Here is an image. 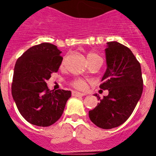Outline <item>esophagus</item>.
Here are the masks:
<instances>
[{"label": "esophagus", "instance_id": "1", "mask_svg": "<svg viewBox=\"0 0 156 156\" xmlns=\"http://www.w3.org/2000/svg\"><path fill=\"white\" fill-rule=\"evenodd\" d=\"M72 95L74 97H83V96H84L85 94L80 93V92L77 91H72Z\"/></svg>", "mask_w": 156, "mask_h": 156}]
</instances>
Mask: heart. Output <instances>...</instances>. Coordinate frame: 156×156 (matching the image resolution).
Listing matches in <instances>:
<instances>
[{"label":"heart","instance_id":"heart-1","mask_svg":"<svg viewBox=\"0 0 156 156\" xmlns=\"http://www.w3.org/2000/svg\"><path fill=\"white\" fill-rule=\"evenodd\" d=\"M86 56L88 63L90 65L94 62H96L97 60L101 59L100 56L93 51H88L87 53ZM63 65H64V62H62V66H63ZM70 85L72 87H73L74 88H76V89H77V90H83L87 87V81L84 79H82V78H75V79H73L70 82Z\"/></svg>","mask_w":156,"mask_h":156}]
</instances>
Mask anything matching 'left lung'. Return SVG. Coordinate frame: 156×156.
<instances>
[{"label": "left lung", "instance_id": "8db88e82", "mask_svg": "<svg viewBox=\"0 0 156 156\" xmlns=\"http://www.w3.org/2000/svg\"><path fill=\"white\" fill-rule=\"evenodd\" d=\"M105 49L107 69L99 86L108 94L94 109L90 119L102 129L120 126L128 119L141 97L143 79L140 62L127 47L116 41L108 42Z\"/></svg>", "mask_w": 156, "mask_h": 156}]
</instances>
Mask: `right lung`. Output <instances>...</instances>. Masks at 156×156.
<instances>
[{
	"label": "right lung",
	"mask_w": 156,
	"mask_h": 156,
	"mask_svg": "<svg viewBox=\"0 0 156 156\" xmlns=\"http://www.w3.org/2000/svg\"><path fill=\"white\" fill-rule=\"evenodd\" d=\"M55 45L42 43L29 48L18 58L12 94L19 112L27 122L49 126L58 120L71 91L50 90L46 80L57 73L63 58Z\"/></svg>",
	"instance_id": "right-lung-1"
}]
</instances>
